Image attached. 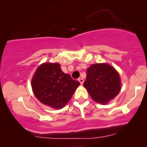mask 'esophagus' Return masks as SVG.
Instances as JSON below:
<instances>
[{
	"instance_id": "34e87169",
	"label": "esophagus",
	"mask_w": 147,
	"mask_h": 147,
	"mask_svg": "<svg viewBox=\"0 0 147 147\" xmlns=\"http://www.w3.org/2000/svg\"><path fill=\"white\" fill-rule=\"evenodd\" d=\"M78 81H79L80 83L82 85V84H83V83H84V80L83 79H82V78H79V79H78Z\"/></svg>"
}]
</instances>
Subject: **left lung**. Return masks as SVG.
<instances>
[{
  "label": "left lung",
  "instance_id": "1",
  "mask_svg": "<svg viewBox=\"0 0 147 147\" xmlns=\"http://www.w3.org/2000/svg\"><path fill=\"white\" fill-rule=\"evenodd\" d=\"M84 86L94 101L106 104L121 90L119 74L108 63H96L87 69Z\"/></svg>",
  "mask_w": 147,
  "mask_h": 147
}]
</instances>
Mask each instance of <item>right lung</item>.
I'll return each mask as SVG.
<instances>
[{"mask_svg": "<svg viewBox=\"0 0 147 147\" xmlns=\"http://www.w3.org/2000/svg\"><path fill=\"white\" fill-rule=\"evenodd\" d=\"M60 67L57 63L41 64L31 80L36 98L42 104L55 109L63 108L80 86L79 82L63 73Z\"/></svg>", "mask_w": 147, "mask_h": 147, "instance_id": "obj_1", "label": "right lung"}]
</instances>
